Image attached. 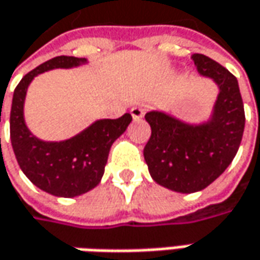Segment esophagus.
<instances>
[{
    "label": "esophagus",
    "instance_id": "obj_1",
    "mask_svg": "<svg viewBox=\"0 0 260 260\" xmlns=\"http://www.w3.org/2000/svg\"><path fill=\"white\" fill-rule=\"evenodd\" d=\"M132 117H133V120H140V118H143V115L146 113V107L145 105H136L132 108Z\"/></svg>",
    "mask_w": 260,
    "mask_h": 260
}]
</instances>
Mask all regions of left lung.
I'll use <instances>...</instances> for the list:
<instances>
[{
	"label": "left lung",
	"instance_id": "1",
	"mask_svg": "<svg viewBox=\"0 0 260 260\" xmlns=\"http://www.w3.org/2000/svg\"><path fill=\"white\" fill-rule=\"evenodd\" d=\"M200 76L218 94L208 118L189 123L160 110L146 113L152 135L143 156L156 184L181 194L207 188L232 164L245 130V108L237 79L208 56H191Z\"/></svg>",
	"mask_w": 260,
	"mask_h": 260
}]
</instances>
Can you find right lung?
Returning a JSON list of instances; mask_svg holds the SVG:
<instances>
[{"label":"right lung","instance_id":"1","mask_svg":"<svg viewBox=\"0 0 260 260\" xmlns=\"http://www.w3.org/2000/svg\"><path fill=\"white\" fill-rule=\"evenodd\" d=\"M86 63L88 59L84 57H53L28 72L13 95L10 135L15 159L37 188L62 198L85 194L101 182L111 146L132 123V115L127 113L117 120H95L78 135L59 142L42 140L30 132L25 124L24 103L33 79L47 71L72 69Z\"/></svg>","mask_w":260,"mask_h":260}]
</instances>
